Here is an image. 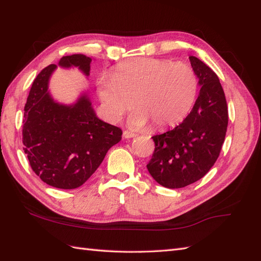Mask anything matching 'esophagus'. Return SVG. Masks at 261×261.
<instances>
[{"instance_id": "esophagus-1", "label": "esophagus", "mask_w": 261, "mask_h": 261, "mask_svg": "<svg viewBox=\"0 0 261 261\" xmlns=\"http://www.w3.org/2000/svg\"><path fill=\"white\" fill-rule=\"evenodd\" d=\"M123 136H124L125 138H133V137L136 136V134H135V133L129 132V130H124Z\"/></svg>"}]
</instances>
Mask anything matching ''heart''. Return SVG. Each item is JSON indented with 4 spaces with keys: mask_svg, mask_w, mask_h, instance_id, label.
I'll return each instance as SVG.
<instances>
[{
    "mask_svg": "<svg viewBox=\"0 0 261 261\" xmlns=\"http://www.w3.org/2000/svg\"><path fill=\"white\" fill-rule=\"evenodd\" d=\"M198 76L184 62L141 58L120 63L111 77L97 83L103 111L118 121L133 106L129 123L138 128L152 124L155 129L175 126L187 117L198 95Z\"/></svg>",
    "mask_w": 261,
    "mask_h": 261,
    "instance_id": "heart-1",
    "label": "heart"
}]
</instances>
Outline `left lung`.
Returning a JSON list of instances; mask_svg holds the SVG:
<instances>
[{
    "label": "left lung",
    "mask_w": 261,
    "mask_h": 261,
    "mask_svg": "<svg viewBox=\"0 0 261 261\" xmlns=\"http://www.w3.org/2000/svg\"><path fill=\"white\" fill-rule=\"evenodd\" d=\"M201 86L193 109L175 128L153 136L147 170L156 182L179 189L203 177L218 160L228 127V106L219 78L199 58L189 57Z\"/></svg>",
    "instance_id": "8db88e82"
}]
</instances>
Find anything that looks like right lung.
<instances>
[{"label": "right lung", "instance_id": "1", "mask_svg": "<svg viewBox=\"0 0 261 261\" xmlns=\"http://www.w3.org/2000/svg\"><path fill=\"white\" fill-rule=\"evenodd\" d=\"M91 59L85 55L62 57L61 67H79L89 74ZM50 65L34 79L24 106L22 143L33 172L51 187L79 188L88 179L108 149L117 144L123 132L97 118L87 96L73 106L59 105L48 92Z\"/></svg>", "mask_w": 261, "mask_h": 261}]
</instances>
